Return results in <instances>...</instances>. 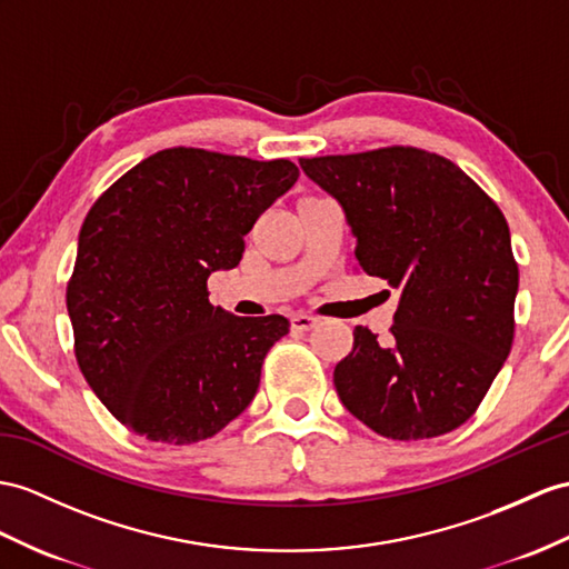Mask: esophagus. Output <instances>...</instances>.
<instances>
[{"instance_id": "34e87169", "label": "esophagus", "mask_w": 569, "mask_h": 569, "mask_svg": "<svg viewBox=\"0 0 569 569\" xmlns=\"http://www.w3.org/2000/svg\"><path fill=\"white\" fill-rule=\"evenodd\" d=\"M316 323H318V318L311 316V313H297V316H292V330L307 332V330H311Z\"/></svg>"}]
</instances>
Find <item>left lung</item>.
I'll return each mask as SVG.
<instances>
[{"label":"left lung","mask_w":569,"mask_h":569,"mask_svg":"<svg viewBox=\"0 0 569 569\" xmlns=\"http://www.w3.org/2000/svg\"><path fill=\"white\" fill-rule=\"evenodd\" d=\"M336 198L355 256L400 289L391 336L355 328L342 406L389 439H432L480 406L515 340L519 266L500 207L453 161L418 147L299 159Z\"/></svg>","instance_id":"1"}]
</instances>
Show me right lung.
<instances>
[{
  "label": "right lung",
  "mask_w": 569,
  "mask_h": 569,
  "mask_svg": "<svg viewBox=\"0 0 569 569\" xmlns=\"http://www.w3.org/2000/svg\"><path fill=\"white\" fill-rule=\"evenodd\" d=\"M297 178L289 159L173 147L93 202L67 311L81 373L130 432L192 445L253 400L262 359L289 321L212 307L207 277L239 266L243 237Z\"/></svg>",
  "instance_id": "1"
}]
</instances>
